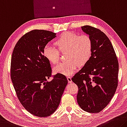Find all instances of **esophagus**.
Wrapping results in <instances>:
<instances>
[{"label":"esophagus","instance_id":"1","mask_svg":"<svg viewBox=\"0 0 127 127\" xmlns=\"http://www.w3.org/2000/svg\"><path fill=\"white\" fill-rule=\"evenodd\" d=\"M67 80H68V82H69V83H71V82H72L71 77H69V76H68V77H67Z\"/></svg>","mask_w":127,"mask_h":127}]
</instances>
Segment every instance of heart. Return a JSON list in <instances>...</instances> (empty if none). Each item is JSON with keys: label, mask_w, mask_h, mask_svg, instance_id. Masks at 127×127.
Returning a JSON list of instances; mask_svg holds the SVG:
<instances>
[{"label": "heart", "mask_w": 127, "mask_h": 127, "mask_svg": "<svg viewBox=\"0 0 127 127\" xmlns=\"http://www.w3.org/2000/svg\"><path fill=\"white\" fill-rule=\"evenodd\" d=\"M57 49L50 45L45 46L43 55L50 63H59L60 52L66 51L67 61L60 63L54 68L56 73L69 76L76 70L78 65L84 66L89 61L92 55V41L89 35L67 32L62 34L54 42Z\"/></svg>", "instance_id": "b5f03b06"}]
</instances>
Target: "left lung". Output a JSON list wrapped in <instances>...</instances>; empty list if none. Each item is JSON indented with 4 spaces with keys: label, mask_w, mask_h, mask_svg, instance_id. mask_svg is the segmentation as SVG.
<instances>
[{
    "label": "left lung",
    "mask_w": 127,
    "mask_h": 127,
    "mask_svg": "<svg viewBox=\"0 0 127 127\" xmlns=\"http://www.w3.org/2000/svg\"><path fill=\"white\" fill-rule=\"evenodd\" d=\"M92 41L89 61L72 80L77 85V100L82 110L98 113L109 103L118 85L119 63L111 42L103 32L89 25L81 27Z\"/></svg>",
    "instance_id": "8db88e82"
}]
</instances>
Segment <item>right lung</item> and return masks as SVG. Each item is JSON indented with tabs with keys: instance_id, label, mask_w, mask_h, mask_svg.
I'll list each match as a JSON object with an SVG mask.
<instances>
[{
	"instance_id": "add662e5",
	"label": "right lung",
	"mask_w": 127,
	"mask_h": 127,
	"mask_svg": "<svg viewBox=\"0 0 127 127\" xmlns=\"http://www.w3.org/2000/svg\"><path fill=\"white\" fill-rule=\"evenodd\" d=\"M56 34L45 30L30 31L18 41L12 54L11 78L18 99L25 109L38 117L55 111L68 84L61 73L47 81L52 69L43 50Z\"/></svg>"
}]
</instances>
